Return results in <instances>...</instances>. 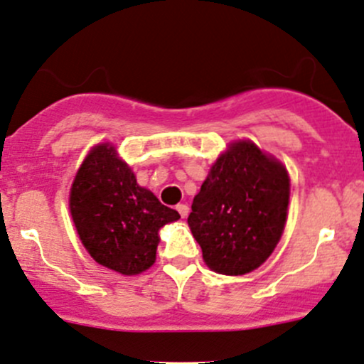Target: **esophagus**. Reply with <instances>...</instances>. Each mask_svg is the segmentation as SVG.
<instances>
[{
  "label": "esophagus",
  "instance_id": "esophagus-1",
  "mask_svg": "<svg viewBox=\"0 0 364 364\" xmlns=\"http://www.w3.org/2000/svg\"><path fill=\"white\" fill-rule=\"evenodd\" d=\"M176 209H178V213L181 214V218H186V216H188V213H190V208L186 204H178V205H176Z\"/></svg>",
  "mask_w": 364,
  "mask_h": 364
}]
</instances>
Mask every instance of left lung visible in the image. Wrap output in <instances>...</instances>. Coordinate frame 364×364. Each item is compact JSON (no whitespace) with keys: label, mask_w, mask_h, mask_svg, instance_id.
<instances>
[{"label":"left lung","mask_w":364,"mask_h":364,"mask_svg":"<svg viewBox=\"0 0 364 364\" xmlns=\"http://www.w3.org/2000/svg\"><path fill=\"white\" fill-rule=\"evenodd\" d=\"M289 204L286 167L251 141H235L220 155L195 195L190 230L209 269L244 275L277 246Z\"/></svg>","instance_id":"8db88e82"}]
</instances>
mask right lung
Instances as JSON below:
<instances>
[{"label": "right lung", "instance_id": "1", "mask_svg": "<svg viewBox=\"0 0 364 364\" xmlns=\"http://www.w3.org/2000/svg\"><path fill=\"white\" fill-rule=\"evenodd\" d=\"M70 209L80 240L99 265L136 275L155 263L159 230L179 220L150 190L137 185L113 144L90 150L75 176Z\"/></svg>", "mask_w": 364, "mask_h": 364}]
</instances>
